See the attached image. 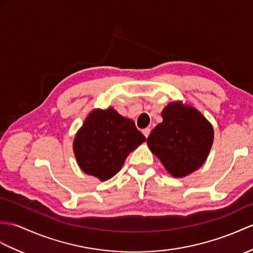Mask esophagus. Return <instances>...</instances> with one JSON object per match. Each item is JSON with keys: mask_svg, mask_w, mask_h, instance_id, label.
<instances>
[{"mask_svg": "<svg viewBox=\"0 0 253 253\" xmlns=\"http://www.w3.org/2000/svg\"><path fill=\"white\" fill-rule=\"evenodd\" d=\"M142 132H143V134H144V137L148 138L150 132H151V129H150V128H145V129H143Z\"/></svg>", "mask_w": 253, "mask_h": 253, "instance_id": "1", "label": "esophagus"}]
</instances>
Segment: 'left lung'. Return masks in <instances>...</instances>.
Masks as SVG:
<instances>
[{"mask_svg":"<svg viewBox=\"0 0 253 253\" xmlns=\"http://www.w3.org/2000/svg\"><path fill=\"white\" fill-rule=\"evenodd\" d=\"M162 117L146 142L172 177L183 178L207 160L213 128L198 110L180 101L169 103Z\"/></svg>","mask_w":253,"mask_h":253,"instance_id":"8db88e82","label":"left lung"}]
</instances>
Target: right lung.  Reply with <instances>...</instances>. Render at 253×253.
Instances as JSON below:
<instances>
[{"label": "right lung", "mask_w": 253, "mask_h": 253, "mask_svg": "<svg viewBox=\"0 0 253 253\" xmlns=\"http://www.w3.org/2000/svg\"><path fill=\"white\" fill-rule=\"evenodd\" d=\"M144 141L132 120L120 115L113 108L97 109L75 134L73 151L85 173L107 181L120 171L129 153Z\"/></svg>", "instance_id": "add662e5"}]
</instances>
